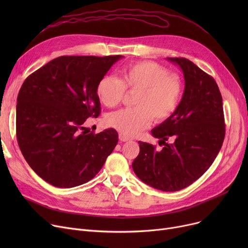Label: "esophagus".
<instances>
[{
  "instance_id": "esophagus-1",
  "label": "esophagus",
  "mask_w": 248,
  "mask_h": 248,
  "mask_svg": "<svg viewBox=\"0 0 248 248\" xmlns=\"http://www.w3.org/2000/svg\"><path fill=\"white\" fill-rule=\"evenodd\" d=\"M119 138H120V140H121V141H127V140H129V139H128L127 137H125V136L122 135V134H120Z\"/></svg>"
}]
</instances>
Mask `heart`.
<instances>
[{"label": "heart", "mask_w": 248, "mask_h": 248, "mask_svg": "<svg viewBox=\"0 0 248 248\" xmlns=\"http://www.w3.org/2000/svg\"><path fill=\"white\" fill-rule=\"evenodd\" d=\"M127 89L138 93L137 108L109 113L107 124L124 136L134 137L149 127L153 119L163 122L175 112L181 100L182 81L163 65L142 61L124 68L123 79L114 75L103 76L96 93L104 106L114 108L124 99Z\"/></svg>", "instance_id": "heart-1"}]
</instances>
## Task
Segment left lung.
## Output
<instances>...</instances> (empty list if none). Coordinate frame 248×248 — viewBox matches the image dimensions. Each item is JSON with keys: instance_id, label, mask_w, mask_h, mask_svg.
Wrapping results in <instances>:
<instances>
[{"instance_id": "obj_1", "label": "left lung", "mask_w": 248, "mask_h": 248, "mask_svg": "<svg viewBox=\"0 0 248 248\" xmlns=\"http://www.w3.org/2000/svg\"><path fill=\"white\" fill-rule=\"evenodd\" d=\"M167 59L183 71V97L175 112L152 129L164 148L155 151L153 145L139 141L140 154L132 166L147 185L175 192L191 185L212 165L223 144L225 124L222 96L214 78L186 58Z\"/></svg>"}]
</instances>
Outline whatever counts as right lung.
<instances>
[{
	"instance_id": "obj_1",
	"label": "right lung",
	"mask_w": 248,
	"mask_h": 248,
	"mask_svg": "<svg viewBox=\"0 0 248 248\" xmlns=\"http://www.w3.org/2000/svg\"><path fill=\"white\" fill-rule=\"evenodd\" d=\"M123 57L61 56L25 79L17 97V140L25 160L47 183L82 185L112 153L115 129L94 134L84 123L99 115L97 84Z\"/></svg>"
}]
</instances>
